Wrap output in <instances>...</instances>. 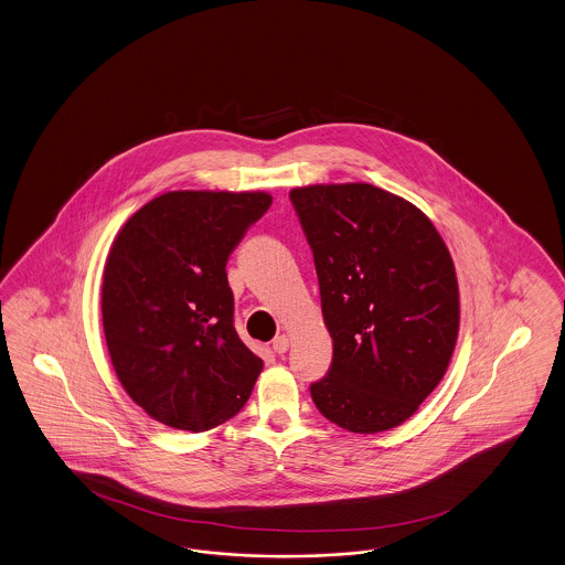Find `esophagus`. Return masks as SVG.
<instances>
[{
	"label": "esophagus",
	"instance_id": "obj_1",
	"mask_svg": "<svg viewBox=\"0 0 565 565\" xmlns=\"http://www.w3.org/2000/svg\"><path fill=\"white\" fill-rule=\"evenodd\" d=\"M290 349V339L286 337V334H281V337H277V339L273 340V351L275 353H286Z\"/></svg>",
	"mask_w": 565,
	"mask_h": 565
}]
</instances>
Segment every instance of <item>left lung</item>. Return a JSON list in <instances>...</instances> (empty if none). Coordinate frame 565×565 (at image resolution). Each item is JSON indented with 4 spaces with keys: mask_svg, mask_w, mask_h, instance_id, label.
<instances>
[{
    "mask_svg": "<svg viewBox=\"0 0 565 565\" xmlns=\"http://www.w3.org/2000/svg\"><path fill=\"white\" fill-rule=\"evenodd\" d=\"M290 200L334 344L311 397L342 429H393L450 365L460 323L450 252L414 203L367 182L298 186Z\"/></svg>",
    "mask_w": 565,
    "mask_h": 565,
    "instance_id": "8db88e82",
    "label": "left lung"
}]
</instances>
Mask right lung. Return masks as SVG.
<instances>
[{
    "instance_id": "add662e5",
    "label": "right lung",
    "mask_w": 565,
    "mask_h": 565,
    "mask_svg": "<svg viewBox=\"0 0 565 565\" xmlns=\"http://www.w3.org/2000/svg\"><path fill=\"white\" fill-rule=\"evenodd\" d=\"M263 191H170L121 226L103 328L132 402L172 429H214L248 402L263 360L233 326L226 260L271 205Z\"/></svg>"
}]
</instances>
